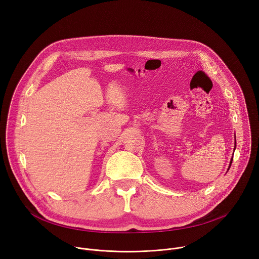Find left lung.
Returning a JSON list of instances; mask_svg holds the SVG:
<instances>
[{"instance_id":"8db88e82","label":"left lung","mask_w":259,"mask_h":259,"mask_svg":"<svg viewBox=\"0 0 259 259\" xmlns=\"http://www.w3.org/2000/svg\"><path fill=\"white\" fill-rule=\"evenodd\" d=\"M232 162H233V160H232V161H231V165H232Z\"/></svg>"}]
</instances>
